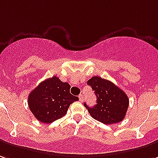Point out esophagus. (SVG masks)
<instances>
[{
	"mask_svg": "<svg viewBox=\"0 0 158 158\" xmlns=\"http://www.w3.org/2000/svg\"><path fill=\"white\" fill-rule=\"evenodd\" d=\"M79 101H80V102H82L83 100H84V96H83L82 94H80L79 96Z\"/></svg>",
	"mask_w": 158,
	"mask_h": 158,
	"instance_id": "1",
	"label": "esophagus"
}]
</instances>
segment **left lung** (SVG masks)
Returning <instances> with one entry per match:
<instances>
[{
  "instance_id": "left-lung-1",
  "label": "left lung",
  "mask_w": 158,
  "mask_h": 158,
  "mask_svg": "<svg viewBox=\"0 0 158 158\" xmlns=\"http://www.w3.org/2000/svg\"><path fill=\"white\" fill-rule=\"evenodd\" d=\"M87 84L97 97V104L94 107L84 104L91 117L107 125L122 121L129 105V99L125 92L111 81L98 76L90 78Z\"/></svg>"
}]
</instances>
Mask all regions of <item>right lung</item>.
<instances>
[{"mask_svg": "<svg viewBox=\"0 0 158 158\" xmlns=\"http://www.w3.org/2000/svg\"><path fill=\"white\" fill-rule=\"evenodd\" d=\"M70 85L54 76L41 82L28 97L30 110L43 123H51L63 117L79 98L70 93Z\"/></svg>", "mask_w": 158, "mask_h": 158, "instance_id": "1", "label": "right lung"}]
</instances>
